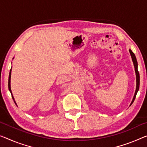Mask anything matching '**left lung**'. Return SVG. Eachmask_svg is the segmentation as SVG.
<instances>
[{
    "mask_svg": "<svg viewBox=\"0 0 147 147\" xmlns=\"http://www.w3.org/2000/svg\"><path fill=\"white\" fill-rule=\"evenodd\" d=\"M129 53H130V55L131 56V58H132V60H133V62H134V67H135V74H136V79H137V86H136V90H135V94H134V98H133L132 100V102L131 103L130 106L132 105L133 102H134L135 100V97H136L137 95V92L139 91V83H140V77H139V73L138 71V69H137V67H138V64H137V59H136V57H135V54L133 53L132 51L129 49Z\"/></svg>",
    "mask_w": 147,
    "mask_h": 147,
    "instance_id": "left-lung-1",
    "label": "left lung"
}]
</instances>
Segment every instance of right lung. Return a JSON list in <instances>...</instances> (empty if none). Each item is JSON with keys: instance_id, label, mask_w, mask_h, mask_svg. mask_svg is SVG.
<instances>
[{"instance_id": "right-lung-1", "label": "right lung", "mask_w": 147, "mask_h": 147, "mask_svg": "<svg viewBox=\"0 0 147 147\" xmlns=\"http://www.w3.org/2000/svg\"><path fill=\"white\" fill-rule=\"evenodd\" d=\"M10 78H11V69H10V74H9V78H8V89H9V91H10V92H11V94H12V97L13 100H14V98H13V96L12 95V91H11V88H10ZM14 102H15L16 105V103L15 101H14Z\"/></svg>"}]
</instances>
